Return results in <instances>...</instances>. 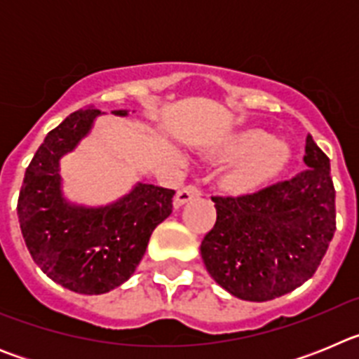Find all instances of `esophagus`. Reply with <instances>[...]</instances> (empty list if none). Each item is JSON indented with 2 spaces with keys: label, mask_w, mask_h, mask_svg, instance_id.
<instances>
[{
  "label": "esophagus",
  "mask_w": 359,
  "mask_h": 359,
  "mask_svg": "<svg viewBox=\"0 0 359 359\" xmlns=\"http://www.w3.org/2000/svg\"><path fill=\"white\" fill-rule=\"evenodd\" d=\"M198 196H201V189H199L198 185H192V183H190V185L177 190L176 198H174V205H176V207H182V205L189 203L190 199L198 198Z\"/></svg>",
  "instance_id": "esophagus-1"
}]
</instances>
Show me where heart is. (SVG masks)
I'll use <instances>...</instances> for the list:
<instances>
[{
    "label": "heart",
    "mask_w": 359,
    "mask_h": 359,
    "mask_svg": "<svg viewBox=\"0 0 359 359\" xmlns=\"http://www.w3.org/2000/svg\"><path fill=\"white\" fill-rule=\"evenodd\" d=\"M221 156L241 160L224 177L228 189L233 192H250L286 167L291 149L286 142L273 140V136L262 129H248L231 136L221 149Z\"/></svg>",
    "instance_id": "1"
}]
</instances>
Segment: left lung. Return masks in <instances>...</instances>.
<instances>
[{
    "label": "left lung",
    "instance_id": "obj_1",
    "mask_svg": "<svg viewBox=\"0 0 359 359\" xmlns=\"http://www.w3.org/2000/svg\"><path fill=\"white\" fill-rule=\"evenodd\" d=\"M307 169L253 194L214 196L217 219L201 243L210 277L241 300L266 302L302 286L336 230L334 185L325 152L307 136Z\"/></svg>",
    "mask_w": 359,
    "mask_h": 359
}]
</instances>
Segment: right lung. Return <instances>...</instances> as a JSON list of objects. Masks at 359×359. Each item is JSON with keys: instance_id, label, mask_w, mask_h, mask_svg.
I'll return each instance as SVG.
<instances>
[{"instance_id": "obj_1", "label": "right lung", "mask_w": 359, "mask_h": 359, "mask_svg": "<svg viewBox=\"0 0 359 359\" xmlns=\"http://www.w3.org/2000/svg\"><path fill=\"white\" fill-rule=\"evenodd\" d=\"M126 116L128 111H113ZM100 115L84 107L46 135L25 172L18 199L32 259L53 282L81 294L115 290L135 273L152 230L172 212L174 190L138 183L106 207L72 205L61 190L59 160L77 147Z\"/></svg>"}]
</instances>
